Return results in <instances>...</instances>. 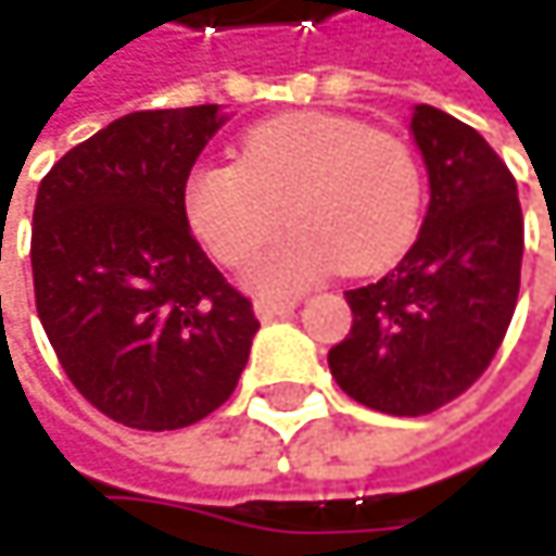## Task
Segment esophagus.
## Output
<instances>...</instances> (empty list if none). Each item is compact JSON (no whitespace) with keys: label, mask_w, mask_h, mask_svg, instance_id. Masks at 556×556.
<instances>
[{"label":"esophagus","mask_w":556,"mask_h":556,"mask_svg":"<svg viewBox=\"0 0 556 556\" xmlns=\"http://www.w3.org/2000/svg\"><path fill=\"white\" fill-rule=\"evenodd\" d=\"M295 305H299L295 299H257V302H254V312H257V318L270 321V318H282V315H289Z\"/></svg>","instance_id":"obj_1"}]
</instances>
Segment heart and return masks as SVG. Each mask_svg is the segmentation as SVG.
Here are the masks:
<instances>
[{"label": "heart", "mask_w": 556, "mask_h": 556, "mask_svg": "<svg viewBox=\"0 0 556 556\" xmlns=\"http://www.w3.org/2000/svg\"><path fill=\"white\" fill-rule=\"evenodd\" d=\"M425 182L415 151L389 131L331 112H289L254 125L238 164H202L186 176L182 212L222 267H254L264 292H295L325 277L377 274L399 261L421 218Z\"/></svg>", "instance_id": "heart-1"}]
</instances>
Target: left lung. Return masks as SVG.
<instances>
[{"mask_svg":"<svg viewBox=\"0 0 556 556\" xmlns=\"http://www.w3.org/2000/svg\"><path fill=\"white\" fill-rule=\"evenodd\" d=\"M431 202L418 241L377 282L348 289L354 325L328 351L338 387L387 415H428L493 364L518 302L525 218L515 176L480 131L418 105Z\"/></svg>","mask_w":556,"mask_h":556,"instance_id":"1","label":"left lung"}]
</instances>
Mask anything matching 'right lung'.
<instances>
[{"label": "right lung", "mask_w": 556, "mask_h": 556, "mask_svg": "<svg viewBox=\"0 0 556 556\" xmlns=\"http://www.w3.org/2000/svg\"><path fill=\"white\" fill-rule=\"evenodd\" d=\"M218 105L131 112L66 151L38 186L35 305L56 361L105 418L202 421L238 387L261 321L182 212Z\"/></svg>", "instance_id": "obj_1"}]
</instances>
